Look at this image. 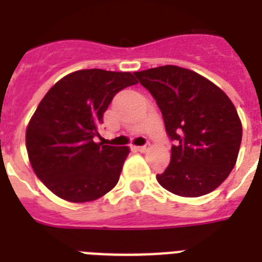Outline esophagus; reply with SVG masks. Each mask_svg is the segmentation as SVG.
<instances>
[{
  "mask_svg": "<svg viewBox=\"0 0 262 262\" xmlns=\"http://www.w3.org/2000/svg\"><path fill=\"white\" fill-rule=\"evenodd\" d=\"M136 150L139 151V152H146V151L148 150V146H139L136 147Z\"/></svg>",
  "mask_w": 262,
  "mask_h": 262,
  "instance_id": "obj_1",
  "label": "esophagus"
}]
</instances>
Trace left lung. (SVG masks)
Wrapping results in <instances>:
<instances>
[{
  "mask_svg": "<svg viewBox=\"0 0 262 262\" xmlns=\"http://www.w3.org/2000/svg\"><path fill=\"white\" fill-rule=\"evenodd\" d=\"M150 91L175 146L157 181L170 193L201 196L228 178L238 157L243 124L228 95L206 77L177 66L134 72Z\"/></svg>",
  "mask_w": 262,
  "mask_h": 262,
  "instance_id": "1",
  "label": "left lung"
}]
</instances>
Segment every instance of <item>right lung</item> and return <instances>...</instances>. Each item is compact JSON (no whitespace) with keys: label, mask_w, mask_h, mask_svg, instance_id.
<instances>
[{"label":"right lung","mask_w":262,"mask_h":262,"mask_svg":"<svg viewBox=\"0 0 262 262\" xmlns=\"http://www.w3.org/2000/svg\"><path fill=\"white\" fill-rule=\"evenodd\" d=\"M129 72L81 69L47 92L27 127L34 174L69 202H91L116 186L128 147L94 142L103 115L119 91L136 84Z\"/></svg>","instance_id":"obj_1"}]
</instances>
